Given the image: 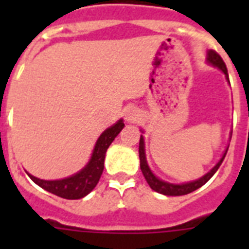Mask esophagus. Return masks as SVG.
Listing matches in <instances>:
<instances>
[{
  "mask_svg": "<svg viewBox=\"0 0 249 249\" xmlns=\"http://www.w3.org/2000/svg\"><path fill=\"white\" fill-rule=\"evenodd\" d=\"M138 117H140V115L137 112V109L130 108L126 111V120H128L129 123H134V121L138 120Z\"/></svg>",
  "mask_w": 249,
  "mask_h": 249,
  "instance_id": "34e87169",
  "label": "esophagus"
}]
</instances>
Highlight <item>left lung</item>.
Masks as SVG:
<instances>
[{
  "label": "left lung",
  "instance_id": "8db88e82",
  "mask_svg": "<svg viewBox=\"0 0 249 249\" xmlns=\"http://www.w3.org/2000/svg\"><path fill=\"white\" fill-rule=\"evenodd\" d=\"M207 60H208L209 64H212L213 67L220 68L221 71L225 73V76H226V79H229L226 64H225L222 58H221V56L214 52V50H209ZM226 152H228V148H226V151L224 152V155H222V158L220 159V161L213 166L208 173L204 174L203 177H200L199 179H196V181L187 182V183H181V185H174V183H169V182L161 181V179H159V178L156 177L155 174L152 173L151 169L148 168L147 160H146L143 137L141 136L140 138V161H141V170H142V173H143V177L146 178V181H147V183L150 185V187H151L154 191H156V193H159V194H163V195H168V196H179V195H186V194L193 193V191L197 190L203 185H205V183L212 178L213 174L216 173L217 169L220 168V165L222 164V161H224L225 156H226Z\"/></svg>",
  "mask_w": 249,
  "mask_h": 249
}]
</instances>
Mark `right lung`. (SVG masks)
<instances>
[{"mask_svg": "<svg viewBox=\"0 0 249 249\" xmlns=\"http://www.w3.org/2000/svg\"><path fill=\"white\" fill-rule=\"evenodd\" d=\"M123 128H124V123L123 120H119L116 124H113L112 126H109L102 133L94 146L89 163L86 164L85 168L80 170L79 173L73 174L71 177L63 178V179H55V181H45L29 173L28 176L36 185L56 196L71 199V200L86 196L97 186L103 168H105L106 151Z\"/></svg>", "mask_w": 249, "mask_h": 249, "instance_id": "add662e5", "label": "right lung"}]
</instances>
